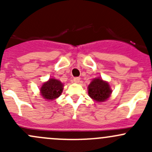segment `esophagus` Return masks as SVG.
<instances>
[{"mask_svg": "<svg viewBox=\"0 0 152 152\" xmlns=\"http://www.w3.org/2000/svg\"><path fill=\"white\" fill-rule=\"evenodd\" d=\"M79 81H80V78L79 77H75L73 79V82H75V83H79Z\"/></svg>", "mask_w": 152, "mask_h": 152, "instance_id": "1", "label": "esophagus"}]
</instances>
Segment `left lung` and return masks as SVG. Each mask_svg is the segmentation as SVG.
I'll return each mask as SVG.
<instances>
[{
  "label": "left lung",
  "instance_id": "left-lung-1",
  "mask_svg": "<svg viewBox=\"0 0 152 152\" xmlns=\"http://www.w3.org/2000/svg\"><path fill=\"white\" fill-rule=\"evenodd\" d=\"M112 90L108 82L100 78L93 79L88 85L89 96L98 102H103L110 98Z\"/></svg>",
  "mask_w": 152,
  "mask_h": 152
}]
</instances>
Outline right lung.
<instances>
[{
  "mask_svg": "<svg viewBox=\"0 0 152 152\" xmlns=\"http://www.w3.org/2000/svg\"><path fill=\"white\" fill-rule=\"evenodd\" d=\"M63 84L56 79H50L42 85L40 88L41 96L44 99L51 101L57 99L62 94Z\"/></svg>",
  "mask_w": 152,
  "mask_h": 152,
  "instance_id": "right-lung-1",
  "label": "right lung"
}]
</instances>
